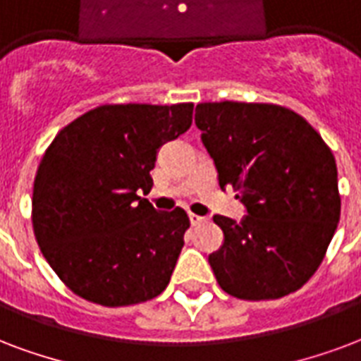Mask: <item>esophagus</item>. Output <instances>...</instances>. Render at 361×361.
I'll list each match as a JSON object with an SVG mask.
<instances>
[{
  "label": "esophagus",
  "instance_id": "1",
  "mask_svg": "<svg viewBox=\"0 0 361 361\" xmlns=\"http://www.w3.org/2000/svg\"><path fill=\"white\" fill-rule=\"evenodd\" d=\"M205 221H207L205 216H200V215H194V213H190L192 226H197V224H202V222H205Z\"/></svg>",
  "mask_w": 361,
  "mask_h": 361
}]
</instances>
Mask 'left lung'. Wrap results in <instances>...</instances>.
<instances>
[{
    "label": "left lung",
    "instance_id": "left-lung-1",
    "mask_svg": "<svg viewBox=\"0 0 361 361\" xmlns=\"http://www.w3.org/2000/svg\"><path fill=\"white\" fill-rule=\"evenodd\" d=\"M202 142L221 188L232 186L247 215H215L224 243L209 255L219 286L245 300L280 299L318 270L341 216L337 164L305 118L261 102L196 106Z\"/></svg>",
    "mask_w": 361,
    "mask_h": 361
}]
</instances>
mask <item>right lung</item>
I'll use <instances>...</instances> for the list:
<instances>
[{"label":"right lung","mask_w":361,"mask_h":361,"mask_svg":"<svg viewBox=\"0 0 361 361\" xmlns=\"http://www.w3.org/2000/svg\"><path fill=\"white\" fill-rule=\"evenodd\" d=\"M192 102L104 104L59 131L37 167L32 224L43 257L81 299L129 306L171 280L190 219L146 197L158 150L192 126Z\"/></svg>","instance_id":"1"}]
</instances>
